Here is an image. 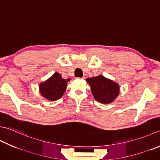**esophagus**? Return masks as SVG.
<instances>
[{
  "instance_id": "obj_1",
  "label": "esophagus",
  "mask_w": 160,
  "mask_h": 160,
  "mask_svg": "<svg viewBox=\"0 0 160 160\" xmlns=\"http://www.w3.org/2000/svg\"><path fill=\"white\" fill-rule=\"evenodd\" d=\"M85 76H84L82 78H81V79H85Z\"/></svg>"
}]
</instances>
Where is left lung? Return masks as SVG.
<instances>
[{
    "label": "left lung",
    "mask_w": 160,
    "mask_h": 160,
    "mask_svg": "<svg viewBox=\"0 0 160 160\" xmlns=\"http://www.w3.org/2000/svg\"><path fill=\"white\" fill-rule=\"evenodd\" d=\"M92 93L96 101L102 104H109L113 102L119 94V85L102 75L87 78Z\"/></svg>",
    "instance_id": "1"
}]
</instances>
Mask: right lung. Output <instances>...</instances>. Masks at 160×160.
I'll use <instances>...</instances> for the list:
<instances>
[{"mask_svg":"<svg viewBox=\"0 0 160 160\" xmlns=\"http://www.w3.org/2000/svg\"><path fill=\"white\" fill-rule=\"evenodd\" d=\"M68 81L70 79H63L61 75L56 72L45 82L39 84V92L49 101H56L64 95Z\"/></svg>","mask_w":160,"mask_h":160,"instance_id":"add662e5","label":"right lung"}]
</instances>
